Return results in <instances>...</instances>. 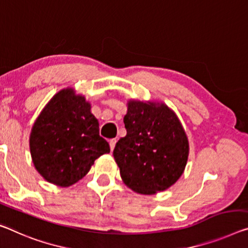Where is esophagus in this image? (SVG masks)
Returning <instances> with one entry per match:
<instances>
[{
  "label": "esophagus",
  "mask_w": 248,
  "mask_h": 248,
  "mask_svg": "<svg viewBox=\"0 0 248 248\" xmlns=\"http://www.w3.org/2000/svg\"><path fill=\"white\" fill-rule=\"evenodd\" d=\"M115 144H116V140H109V147H111V151L114 150V147H115Z\"/></svg>",
  "instance_id": "obj_1"
}]
</instances>
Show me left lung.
Masks as SVG:
<instances>
[{
	"mask_svg": "<svg viewBox=\"0 0 248 248\" xmlns=\"http://www.w3.org/2000/svg\"><path fill=\"white\" fill-rule=\"evenodd\" d=\"M126 136L114 148L124 184L143 195L170 188L184 173L189 144L176 113L165 103L129 100Z\"/></svg>",
	"mask_w": 248,
	"mask_h": 248,
	"instance_id": "left-lung-1",
	"label": "left lung"
}]
</instances>
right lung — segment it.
Instances as JSON below:
<instances>
[{
	"label": "right lung",
	"mask_w": 248,
	"mask_h": 248,
	"mask_svg": "<svg viewBox=\"0 0 248 248\" xmlns=\"http://www.w3.org/2000/svg\"><path fill=\"white\" fill-rule=\"evenodd\" d=\"M98 126L84 95L76 94L73 87L59 91L42 109L30 134L35 170L60 187L75 184L89 173L95 159L109 153Z\"/></svg>",
	"instance_id": "1"
}]
</instances>
